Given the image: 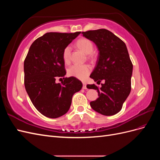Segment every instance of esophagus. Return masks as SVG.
<instances>
[{
    "mask_svg": "<svg viewBox=\"0 0 160 160\" xmlns=\"http://www.w3.org/2000/svg\"><path fill=\"white\" fill-rule=\"evenodd\" d=\"M87 87H86V83L85 82H83V89H86Z\"/></svg>",
    "mask_w": 160,
    "mask_h": 160,
    "instance_id": "34e87169",
    "label": "esophagus"
}]
</instances>
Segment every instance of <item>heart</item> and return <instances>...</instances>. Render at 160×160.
<instances>
[{
	"instance_id": "heart-1",
	"label": "heart",
	"mask_w": 160,
	"mask_h": 160,
	"mask_svg": "<svg viewBox=\"0 0 160 160\" xmlns=\"http://www.w3.org/2000/svg\"><path fill=\"white\" fill-rule=\"evenodd\" d=\"M76 46L79 49L88 55L89 59H93L95 54L93 52V44L89 39L86 38H81L76 42ZM71 48L70 46L66 47L62 52V59L66 63H69L71 60ZM91 72V67L88 65H73L68 69V74L71 77H75L81 80L85 79Z\"/></svg>"
}]
</instances>
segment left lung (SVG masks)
<instances>
[{"label":"left lung","instance_id":"8db88e82","mask_svg":"<svg viewBox=\"0 0 160 160\" xmlns=\"http://www.w3.org/2000/svg\"><path fill=\"white\" fill-rule=\"evenodd\" d=\"M83 37L95 43L99 50L96 66L90 75L101 88L95 84L88 89L98 92L99 98L90 102L93 110L106 116L121 111L130 93L133 64L125 42L113 32L105 29L82 32Z\"/></svg>","mask_w":160,"mask_h":160}]
</instances>
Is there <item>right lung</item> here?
<instances>
[{"label":"right lung","mask_w":160,"mask_h":160,"mask_svg":"<svg viewBox=\"0 0 160 160\" xmlns=\"http://www.w3.org/2000/svg\"><path fill=\"white\" fill-rule=\"evenodd\" d=\"M81 32H47L32 42L24 61V83L31 102L39 112L57 118L69 111L72 97L83 84L75 77H65L62 52ZM63 77L61 84L55 82Z\"/></svg>","instance_id":"right-lung-1"}]
</instances>
